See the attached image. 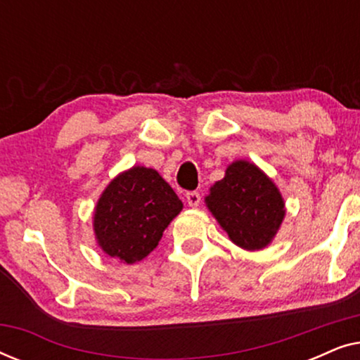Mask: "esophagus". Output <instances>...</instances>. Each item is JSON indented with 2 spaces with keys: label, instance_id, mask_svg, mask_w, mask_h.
<instances>
[{
  "label": "esophagus",
  "instance_id": "1",
  "mask_svg": "<svg viewBox=\"0 0 360 360\" xmlns=\"http://www.w3.org/2000/svg\"><path fill=\"white\" fill-rule=\"evenodd\" d=\"M185 196H186V201H188V205L191 206V208H196V206L200 205L201 195L198 193V191H188Z\"/></svg>",
  "mask_w": 360,
  "mask_h": 360
}]
</instances>
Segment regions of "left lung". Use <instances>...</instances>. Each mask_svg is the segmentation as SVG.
I'll return each instance as SVG.
<instances>
[{"mask_svg": "<svg viewBox=\"0 0 360 360\" xmlns=\"http://www.w3.org/2000/svg\"><path fill=\"white\" fill-rule=\"evenodd\" d=\"M205 201L229 239L245 250L267 248L285 218L277 185L248 160L233 162Z\"/></svg>", "mask_w": 360, "mask_h": 360, "instance_id": "obj_1", "label": "left lung"}]
</instances>
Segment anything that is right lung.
I'll use <instances>...</instances> for the list:
<instances>
[{
	"mask_svg": "<svg viewBox=\"0 0 360 360\" xmlns=\"http://www.w3.org/2000/svg\"><path fill=\"white\" fill-rule=\"evenodd\" d=\"M184 208L172 186L147 167H132L110 181L95 206L93 229L103 252L136 264L157 248Z\"/></svg>",
	"mask_w": 360,
	"mask_h": 360,
	"instance_id": "add662e5",
	"label": "right lung"
}]
</instances>
